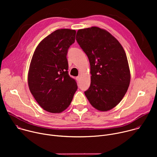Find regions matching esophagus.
Segmentation results:
<instances>
[{"mask_svg": "<svg viewBox=\"0 0 157 157\" xmlns=\"http://www.w3.org/2000/svg\"><path fill=\"white\" fill-rule=\"evenodd\" d=\"M80 79H81V77H80L79 76H77V77H76V79H77V81H79L80 80Z\"/></svg>", "mask_w": 157, "mask_h": 157, "instance_id": "obj_1", "label": "esophagus"}]
</instances>
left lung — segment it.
I'll return each instance as SVG.
<instances>
[{"label":"left lung","instance_id":"obj_1","mask_svg":"<svg viewBox=\"0 0 157 157\" xmlns=\"http://www.w3.org/2000/svg\"><path fill=\"white\" fill-rule=\"evenodd\" d=\"M76 38L91 66V85L84 94L95 109L109 110L121 101L129 86L125 52L114 36L97 27L78 30Z\"/></svg>","mask_w":157,"mask_h":157}]
</instances>
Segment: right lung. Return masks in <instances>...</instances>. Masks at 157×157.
<instances>
[{"mask_svg":"<svg viewBox=\"0 0 157 157\" xmlns=\"http://www.w3.org/2000/svg\"><path fill=\"white\" fill-rule=\"evenodd\" d=\"M76 30H56L36 48L28 74L29 89L38 104L51 113H60L70 105L78 86L68 75L66 58L75 43Z\"/></svg>","mask_w":157,"mask_h":157,"instance_id":"right-lung-1","label":"right lung"}]
</instances>
